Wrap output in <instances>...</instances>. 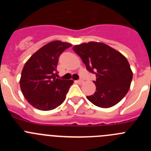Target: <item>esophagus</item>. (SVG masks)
Masks as SVG:
<instances>
[{"instance_id":"obj_1","label":"esophagus","mask_w":151,"mask_h":151,"mask_svg":"<svg viewBox=\"0 0 151 151\" xmlns=\"http://www.w3.org/2000/svg\"><path fill=\"white\" fill-rule=\"evenodd\" d=\"M76 82L78 84H79V85H82V84L84 83V81L82 79H80V80H78V81H76Z\"/></svg>"}]
</instances>
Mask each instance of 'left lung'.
<instances>
[{
	"label": "left lung",
	"mask_w": 151,
	"mask_h": 151,
	"mask_svg": "<svg viewBox=\"0 0 151 151\" xmlns=\"http://www.w3.org/2000/svg\"><path fill=\"white\" fill-rule=\"evenodd\" d=\"M73 49L86 69L96 75V91L87 96L88 100L102 108L118 104L129 91L133 76L125 56L106 44L95 41L75 45Z\"/></svg>",
	"instance_id": "8db88e82"
}]
</instances>
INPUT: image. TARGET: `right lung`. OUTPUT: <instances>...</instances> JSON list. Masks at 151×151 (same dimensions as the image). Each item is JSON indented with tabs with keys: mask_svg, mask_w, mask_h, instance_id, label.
<instances>
[{
	"mask_svg": "<svg viewBox=\"0 0 151 151\" xmlns=\"http://www.w3.org/2000/svg\"><path fill=\"white\" fill-rule=\"evenodd\" d=\"M72 45L61 41L47 44L31 56L22 69L19 85L24 97L35 108L47 111L62 104L73 80L56 78L59 57Z\"/></svg>",
	"mask_w": 151,
	"mask_h": 151,
	"instance_id": "obj_1",
	"label": "right lung"
}]
</instances>
